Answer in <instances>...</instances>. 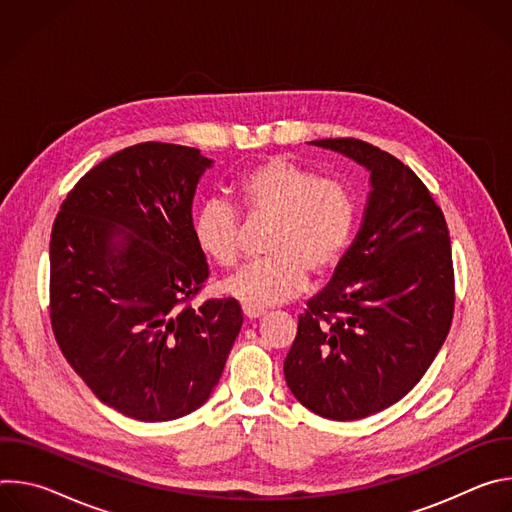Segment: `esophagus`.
<instances>
[{"label": "esophagus", "instance_id": "esophagus-1", "mask_svg": "<svg viewBox=\"0 0 512 512\" xmlns=\"http://www.w3.org/2000/svg\"><path fill=\"white\" fill-rule=\"evenodd\" d=\"M243 314H245V318H249V320H255V318H261L263 314H265V310L263 308H253V306H243Z\"/></svg>", "mask_w": 512, "mask_h": 512}]
</instances>
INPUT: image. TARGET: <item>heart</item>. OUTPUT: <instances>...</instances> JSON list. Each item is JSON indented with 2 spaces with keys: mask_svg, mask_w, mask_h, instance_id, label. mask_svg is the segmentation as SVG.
<instances>
[{
  "mask_svg": "<svg viewBox=\"0 0 512 512\" xmlns=\"http://www.w3.org/2000/svg\"><path fill=\"white\" fill-rule=\"evenodd\" d=\"M249 221H269L267 257L239 269L225 291L253 308L296 296L308 273L324 275L342 259L354 231L356 204L350 188L289 158L273 156L245 170L235 182ZM198 251L221 267L241 257V214L223 198H206L192 216Z\"/></svg>",
  "mask_w": 512,
  "mask_h": 512,
  "instance_id": "b5f03b06",
  "label": "heart"
}]
</instances>
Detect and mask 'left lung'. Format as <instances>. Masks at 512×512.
I'll return each mask as SVG.
<instances>
[{
    "instance_id": "left-lung-1",
    "label": "left lung",
    "mask_w": 512,
    "mask_h": 512,
    "mask_svg": "<svg viewBox=\"0 0 512 512\" xmlns=\"http://www.w3.org/2000/svg\"><path fill=\"white\" fill-rule=\"evenodd\" d=\"M312 145L371 172L362 227L298 320L283 373L310 411L352 421L405 397L440 352L456 287L446 216L417 174L354 137Z\"/></svg>"
}]
</instances>
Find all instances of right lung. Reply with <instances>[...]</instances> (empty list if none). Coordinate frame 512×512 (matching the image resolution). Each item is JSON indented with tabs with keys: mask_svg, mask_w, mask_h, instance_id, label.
Returning a JSON list of instances; mask_svg holds the SVG:
<instances>
[{
	"mask_svg": "<svg viewBox=\"0 0 512 512\" xmlns=\"http://www.w3.org/2000/svg\"><path fill=\"white\" fill-rule=\"evenodd\" d=\"M210 164L186 145H131L75 184L52 225L54 338L95 397L131 419L198 409L243 326L235 298L192 308L210 273L192 198Z\"/></svg>",
	"mask_w": 512,
	"mask_h": 512,
	"instance_id": "right-lung-1",
	"label": "right lung"
}]
</instances>
